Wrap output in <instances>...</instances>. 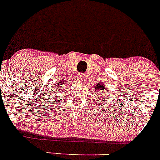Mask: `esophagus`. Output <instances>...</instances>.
I'll use <instances>...</instances> for the list:
<instances>
[{
  "mask_svg": "<svg viewBox=\"0 0 160 160\" xmlns=\"http://www.w3.org/2000/svg\"><path fill=\"white\" fill-rule=\"evenodd\" d=\"M77 78H78V81L83 82V81H85L86 77H85V75H83L82 73H79V74H78V75H77Z\"/></svg>",
  "mask_w": 160,
  "mask_h": 160,
  "instance_id": "1",
  "label": "esophagus"
}]
</instances>
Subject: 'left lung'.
<instances>
[{
  "label": "left lung",
  "mask_w": 160,
  "mask_h": 160,
  "mask_svg": "<svg viewBox=\"0 0 160 160\" xmlns=\"http://www.w3.org/2000/svg\"><path fill=\"white\" fill-rule=\"evenodd\" d=\"M94 89H95L96 90H98V91H100V92H101V94H106V91H107V88H106V86L105 85H104V83H102V82H98V83L97 85H96L95 86V87H94ZM107 94H108V93H107ZM105 96V95H104ZM102 97V96H101ZM102 101H103V102H104L106 101V99L105 100H103L102 99Z\"/></svg>",
  "instance_id": "8db88e82"
}]
</instances>
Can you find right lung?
<instances>
[{
  "label": "right lung",
  "instance_id": "obj_1",
  "mask_svg": "<svg viewBox=\"0 0 160 160\" xmlns=\"http://www.w3.org/2000/svg\"><path fill=\"white\" fill-rule=\"evenodd\" d=\"M66 87V81L65 80H62V81L59 82L58 83H57L56 84V86H55L53 88V91L55 90V91L54 92V94H56V93H59L61 91V90L62 89H64V87Z\"/></svg>",
  "mask_w": 160,
  "mask_h": 160
}]
</instances>
